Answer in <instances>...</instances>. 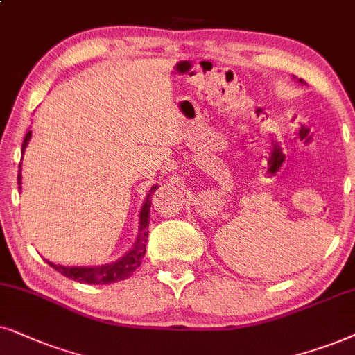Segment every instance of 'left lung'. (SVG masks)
Returning a JSON list of instances; mask_svg holds the SVG:
<instances>
[{
  "mask_svg": "<svg viewBox=\"0 0 355 355\" xmlns=\"http://www.w3.org/2000/svg\"><path fill=\"white\" fill-rule=\"evenodd\" d=\"M300 83H302V79H300Z\"/></svg>",
  "mask_w": 355,
  "mask_h": 355,
  "instance_id": "1",
  "label": "left lung"
}]
</instances>
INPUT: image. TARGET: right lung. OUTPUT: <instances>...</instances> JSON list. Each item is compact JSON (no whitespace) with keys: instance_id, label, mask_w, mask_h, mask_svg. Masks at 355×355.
I'll return each mask as SVG.
<instances>
[{"instance_id":"obj_1","label":"right lung","mask_w":355,"mask_h":355,"mask_svg":"<svg viewBox=\"0 0 355 355\" xmlns=\"http://www.w3.org/2000/svg\"><path fill=\"white\" fill-rule=\"evenodd\" d=\"M32 136V131L26 135L22 143V154L26 150L27 144H29V139ZM22 175H21V164H19V173H17V185L19 190H21L22 185ZM157 185L150 188L148 196H146V201L143 207H141L139 212V234L138 239H136L135 247L130 250L125 257L116 259V261L102 264V266H60V264L50 263L51 268L56 269V271L63 274V276L69 277V279L84 282V284H110V282L116 281H125L126 277H130L136 269L139 268L141 261H143L144 253H146V242H148V227H149V211H150V196L153 193L157 190Z\"/></svg>"}]
</instances>
